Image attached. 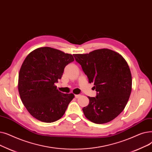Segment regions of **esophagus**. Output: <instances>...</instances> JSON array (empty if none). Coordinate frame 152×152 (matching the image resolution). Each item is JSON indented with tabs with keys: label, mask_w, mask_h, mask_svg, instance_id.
<instances>
[{
	"label": "esophagus",
	"mask_w": 152,
	"mask_h": 152,
	"mask_svg": "<svg viewBox=\"0 0 152 152\" xmlns=\"http://www.w3.org/2000/svg\"><path fill=\"white\" fill-rule=\"evenodd\" d=\"M80 96H81L80 95H75V98H78Z\"/></svg>",
	"instance_id": "esophagus-1"
}]
</instances>
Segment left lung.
Returning a JSON list of instances; mask_svg holds the SVG:
<instances>
[{"mask_svg": "<svg viewBox=\"0 0 152 152\" xmlns=\"http://www.w3.org/2000/svg\"><path fill=\"white\" fill-rule=\"evenodd\" d=\"M74 56L96 91L95 97H88L89 104L82 109L85 117L98 124L113 120L124 110L132 90V76L127 62L119 53L108 49Z\"/></svg>", "mask_w": 152, "mask_h": 152, "instance_id": "1", "label": "left lung"}]
</instances>
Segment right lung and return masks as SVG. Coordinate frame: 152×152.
<instances>
[{
  "label": "right lung",
  "mask_w": 152,
  "mask_h": 152,
  "mask_svg": "<svg viewBox=\"0 0 152 152\" xmlns=\"http://www.w3.org/2000/svg\"><path fill=\"white\" fill-rule=\"evenodd\" d=\"M74 61L72 54L49 47L38 48L27 56L20 70L18 87L22 103L33 117L50 123L63 116L74 95L59 91L54 84L61 78L65 67Z\"/></svg>",
  "instance_id": "right-lung-1"
}]
</instances>
